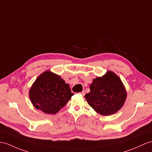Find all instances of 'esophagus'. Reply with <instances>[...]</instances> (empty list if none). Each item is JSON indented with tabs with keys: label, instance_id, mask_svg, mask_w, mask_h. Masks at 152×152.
<instances>
[{
	"label": "esophagus",
	"instance_id": "obj_1",
	"mask_svg": "<svg viewBox=\"0 0 152 152\" xmlns=\"http://www.w3.org/2000/svg\"><path fill=\"white\" fill-rule=\"evenodd\" d=\"M81 95H85V94H86V93H85V91L84 90H83L82 92H80V93Z\"/></svg>",
	"mask_w": 152,
	"mask_h": 152
}]
</instances>
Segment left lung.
Here are the masks:
<instances>
[{
  "instance_id": "8db88e82",
  "label": "left lung",
  "mask_w": 152,
  "mask_h": 152,
  "mask_svg": "<svg viewBox=\"0 0 152 152\" xmlns=\"http://www.w3.org/2000/svg\"><path fill=\"white\" fill-rule=\"evenodd\" d=\"M90 91L85 95L88 104L104 116L117 113L123 106L127 93L120 77L112 71L93 79Z\"/></svg>"
}]
</instances>
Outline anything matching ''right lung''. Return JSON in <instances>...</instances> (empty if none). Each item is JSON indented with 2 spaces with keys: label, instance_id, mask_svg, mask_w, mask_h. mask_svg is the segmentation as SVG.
Returning <instances> with one entry per match:
<instances>
[{
  "label": "right lung",
  "instance_id": "obj_1",
  "mask_svg": "<svg viewBox=\"0 0 152 152\" xmlns=\"http://www.w3.org/2000/svg\"><path fill=\"white\" fill-rule=\"evenodd\" d=\"M73 95L69 84L50 70L40 74L29 90L33 106L47 114L57 113Z\"/></svg>",
  "mask_w": 152,
  "mask_h": 152
}]
</instances>
